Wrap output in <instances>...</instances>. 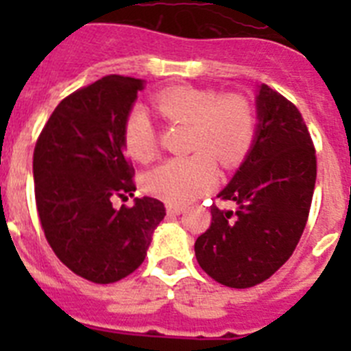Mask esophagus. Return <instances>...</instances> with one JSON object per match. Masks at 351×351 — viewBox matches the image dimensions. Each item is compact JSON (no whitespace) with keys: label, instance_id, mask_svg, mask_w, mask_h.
I'll return each instance as SVG.
<instances>
[{"label":"esophagus","instance_id":"obj_1","mask_svg":"<svg viewBox=\"0 0 351 351\" xmlns=\"http://www.w3.org/2000/svg\"><path fill=\"white\" fill-rule=\"evenodd\" d=\"M167 213L173 214V216H179V214L184 213V206H178V204H167Z\"/></svg>","mask_w":351,"mask_h":351}]
</instances>
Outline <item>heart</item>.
<instances>
[{"label":"heart","instance_id":"b5f03b06","mask_svg":"<svg viewBox=\"0 0 351 351\" xmlns=\"http://www.w3.org/2000/svg\"><path fill=\"white\" fill-rule=\"evenodd\" d=\"M153 105L172 123H190L191 156L170 158L145 176V190L170 204H188L218 179L223 167L239 165L250 154L258 133L256 110L246 96L221 95L214 89L178 86L158 93ZM123 144L137 161L153 160L156 133L147 114L133 108L125 121Z\"/></svg>","mask_w":351,"mask_h":351}]
</instances>
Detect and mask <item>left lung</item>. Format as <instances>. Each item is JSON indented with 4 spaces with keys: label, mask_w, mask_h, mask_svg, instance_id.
<instances>
[{
    "label": "left lung",
    "mask_w": 351,
    "mask_h": 351,
    "mask_svg": "<svg viewBox=\"0 0 351 351\" xmlns=\"http://www.w3.org/2000/svg\"><path fill=\"white\" fill-rule=\"evenodd\" d=\"M256 114L255 144L218 195L237 209L210 206V226L195 243L200 267L230 288L255 287L290 258L315 191V145L299 108L262 84Z\"/></svg>",
    "instance_id": "8db88e82"
}]
</instances>
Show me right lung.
I'll use <instances>...</instances> for the list:
<instances>
[{
    "label": "right lung",
    "instance_id": "add662e5",
    "mask_svg": "<svg viewBox=\"0 0 351 351\" xmlns=\"http://www.w3.org/2000/svg\"><path fill=\"white\" fill-rule=\"evenodd\" d=\"M144 80L107 75L68 95L43 126L33 153L40 223L56 256L93 283H116L141 267L165 218L156 198L133 197L123 128Z\"/></svg>",
    "mask_w": 351,
    "mask_h": 351
}]
</instances>
